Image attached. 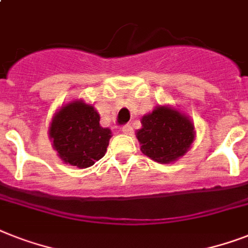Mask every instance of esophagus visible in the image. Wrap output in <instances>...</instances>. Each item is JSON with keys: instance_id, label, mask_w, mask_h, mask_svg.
I'll list each match as a JSON object with an SVG mask.
<instances>
[{"instance_id": "34e87169", "label": "esophagus", "mask_w": 248, "mask_h": 248, "mask_svg": "<svg viewBox=\"0 0 248 248\" xmlns=\"http://www.w3.org/2000/svg\"><path fill=\"white\" fill-rule=\"evenodd\" d=\"M132 131H134V130H132V127L130 124H126V126L122 127V132H124V135H132Z\"/></svg>"}]
</instances>
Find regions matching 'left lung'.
Instances as JSON below:
<instances>
[{"instance_id": "8db88e82", "label": "left lung", "mask_w": 248, "mask_h": 248, "mask_svg": "<svg viewBox=\"0 0 248 248\" xmlns=\"http://www.w3.org/2000/svg\"><path fill=\"white\" fill-rule=\"evenodd\" d=\"M194 124L180 110L159 105L141 118L136 138L141 152L158 163L175 162L189 151L194 141Z\"/></svg>"}]
</instances>
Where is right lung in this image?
I'll return each instance as SVG.
<instances>
[{
  "instance_id": "obj_1",
  "label": "right lung",
  "mask_w": 248,
  "mask_h": 248,
  "mask_svg": "<svg viewBox=\"0 0 248 248\" xmlns=\"http://www.w3.org/2000/svg\"><path fill=\"white\" fill-rule=\"evenodd\" d=\"M99 122L96 109L83 100L71 101L54 114L48 135L63 162L86 169L104 157L112 131Z\"/></svg>"
}]
</instances>
